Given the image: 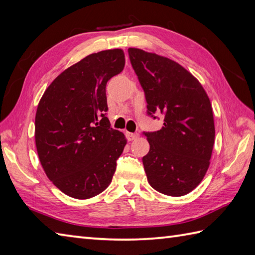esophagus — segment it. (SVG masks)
I'll use <instances>...</instances> for the list:
<instances>
[{
	"label": "esophagus",
	"instance_id": "esophagus-1",
	"mask_svg": "<svg viewBox=\"0 0 255 255\" xmlns=\"http://www.w3.org/2000/svg\"><path fill=\"white\" fill-rule=\"evenodd\" d=\"M126 135H127L128 141H133V139H136L139 136L137 133H131V132H127Z\"/></svg>",
	"mask_w": 255,
	"mask_h": 255
}]
</instances>
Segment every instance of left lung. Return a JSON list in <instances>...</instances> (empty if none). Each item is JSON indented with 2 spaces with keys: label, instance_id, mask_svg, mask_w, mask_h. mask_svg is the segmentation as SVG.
I'll return each instance as SVG.
<instances>
[{
  "label": "left lung",
  "instance_id": "8db88e82",
  "mask_svg": "<svg viewBox=\"0 0 255 255\" xmlns=\"http://www.w3.org/2000/svg\"><path fill=\"white\" fill-rule=\"evenodd\" d=\"M133 69L147 102V114H164V126L144 132L149 152L143 165L149 185L179 197L194 190L209 167L215 144L214 113L200 82L178 62L128 48Z\"/></svg>",
  "mask_w": 255,
  "mask_h": 255
}]
</instances>
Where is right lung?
<instances>
[{
    "instance_id": "right-lung-1",
    "label": "right lung",
    "mask_w": 255,
    "mask_h": 255,
    "mask_svg": "<svg viewBox=\"0 0 255 255\" xmlns=\"http://www.w3.org/2000/svg\"><path fill=\"white\" fill-rule=\"evenodd\" d=\"M122 49L102 50L70 66L38 103L35 143L46 175L57 188L88 199L110 185L127 138L110 128L107 82L123 70Z\"/></svg>"
}]
</instances>
